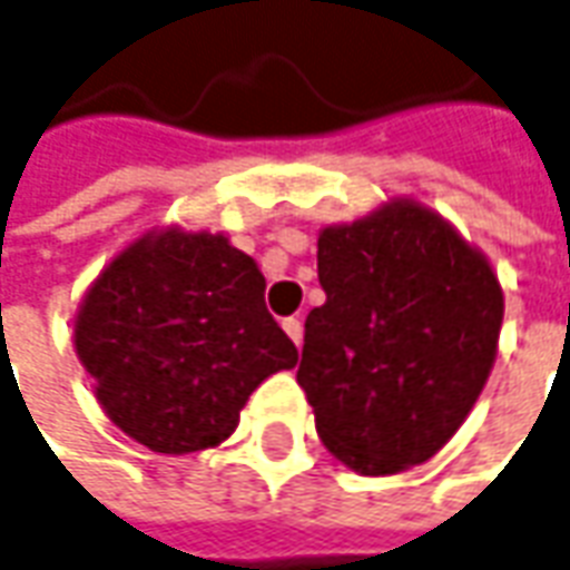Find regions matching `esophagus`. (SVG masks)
I'll return each mask as SVG.
<instances>
[{
  "label": "esophagus",
  "instance_id": "obj_1",
  "mask_svg": "<svg viewBox=\"0 0 570 570\" xmlns=\"http://www.w3.org/2000/svg\"><path fill=\"white\" fill-rule=\"evenodd\" d=\"M282 330L288 332V338H292L294 345H301V342H304V323H301L297 316H288V320L282 323Z\"/></svg>",
  "mask_w": 570,
  "mask_h": 570
}]
</instances>
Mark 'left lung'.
<instances>
[{
	"label": "left lung",
	"mask_w": 570,
	"mask_h": 570,
	"mask_svg": "<svg viewBox=\"0 0 570 570\" xmlns=\"http://www.w3.org/2000/svg\"><path fill=\"white\" fill-rule=\"evenodd\" d=\"M316 247L326 304L304 323L297 366L316 433L364 476L423 464L487 385L505 313L499 278L411 200L330 225Z\"/></svg>",
	"instance_id": "8db88e82"
}]
</instances>
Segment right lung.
Returning <instances> with one entry per match:
<instances>
[{
	"label": "right lung",
	"instance_id": "right-lung-1",
	"mask_svg": "<svg viewBox=\"0 0 570 570\" xmlns=\"http://www.w3.org/2000/svg\"><path fill=\"white\" fill-rule=\"evenodd\" d=\"M257 263L209 232H153L90 285L75 347L102 411L150 452L187 454L235 433L297 347L263 304Z\"/></svg>",
	"mask_w": 570,
	"mask_h": 570
}]
</instances>
